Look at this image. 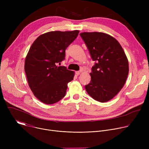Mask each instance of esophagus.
<instances>
[{"label": "esophagus", "mask_w": 149, "mask_h": 149, "mask_svg": "<svg viewBox=\"0 0 149 149\" xmlns=\"http://www.w3.org/2000/svg\"><path fill=\"white\" fill-rule=\"evenodd\" d=\"M81 72H82V70H80V71H76V72H75V74L78 75L80 74Z\"/></svg>", "instance_id": "obj_1"}]
</instances>
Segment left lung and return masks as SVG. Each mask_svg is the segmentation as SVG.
I'll use <instances>...</instances> for the list:
<instances>
[{
	"mask_svg": "<svg viewBox=\"0 0 149 149\" xmlns=\"http://www.w3.org/2000/svg\"><path fill=\"white\" fill-rule=\"evenodd\" d=\"M95 65L92 67L91 82L85 86L93 99L105 102L113 98L123 88L129 74V61L116 39L103 32H82Z\"/></svg>",
	"mask_w": 149,
	"mask_h": 149,
	"instance_id": "8db88e82",
	"label": "left lung"
}]
</instances>
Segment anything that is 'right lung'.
Returning a JSON list of instances; mask_svg holds the SVG:
<instances>
[{
	"mask_svg": "<svg viewBox=\"0 0 149 149\" xmlns=\"http://www.w3.org/2000/svg\"><path fill=\"white\" fill-rule=\"evenodd\" d=\"M79 32H48L39 36L32 44L25 58V71L31 91L42 102L55 104L65 96L75 72L57 63L65 59L67 48Z\"/></svg>",
	"mask_w": 149,
	"mask_h": 149,
	"instance_id": "1",
	"label": "right lung"
}]
</instances>
